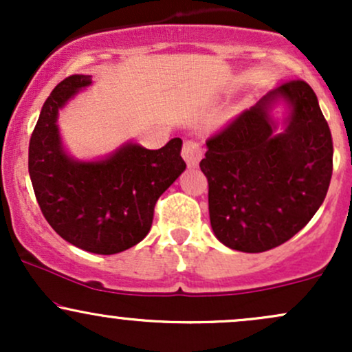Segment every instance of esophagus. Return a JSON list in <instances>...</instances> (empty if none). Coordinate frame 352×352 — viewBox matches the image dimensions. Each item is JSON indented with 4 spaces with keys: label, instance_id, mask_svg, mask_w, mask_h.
I'll return each mask as SVG.
<instances>
[{
    "label": "esophagus",
    "instance_id": "34e87169",
    "mask_svg": "<svg viewBox=\"0 0 352 352\" xmlns=\"http://www.w3.org/2000/svg\"><path fill=\"white\" fill-rule=\"evenodd\" d=\"M182 157L187 162L188 167L195 168L199 167L201 157H204V148L200 147L199 142L195 140H185L184 147H182Z\"/></svg>",
    "mask_w": 352,
    "mask_h": 352
}]
</instances>
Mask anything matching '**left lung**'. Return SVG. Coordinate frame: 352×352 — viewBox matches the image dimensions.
<instances>
[{
  "instance_id": "8db88e82",
  "label": "left lung",
  "mask_w": 352,
  "mask_h": 352,
  "mask_svg": "<svg viewBox=\"0 0 352 352\" xmlns=\"http://www.w3.org/2000/svg\"><path fill=\"white\" fill-rule=\"evenodd\" d=\"M287 106L283 131L271 112ZM210 223L228 248L261 253L296 235L324 201L333 139L314 91L289 80L207 140Z\"/></svg>"
}]
</instances>
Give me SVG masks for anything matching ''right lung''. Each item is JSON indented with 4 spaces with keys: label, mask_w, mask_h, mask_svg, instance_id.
Listing matches in <instances>:
<instances>
[{
    "label": "right lung",
    "mask_w": 352,
    "mask_h": 352,
    "mask_svg": "<svg viewBox=\"0 0 352 352\" xmlns=\"http://www.w3.org/2000/svg\"><path fill=\"white\" fill-rule=\"evenodd\" d=\"M92 84L74 74L52 89L30 140V177L44 218L60 238L96 254H114L142 241L157 200L185 170L182 140L159 151L125 142L96 160H78L59 134L60 109Z\"/></svg>",
    "instance_id": "obj_1"
}]
</instances>
